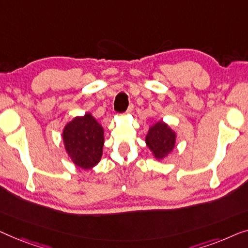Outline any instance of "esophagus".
<instances>
[{"instance_id": "esophagus-1", "label": "esophagus", "mask_w": 248, "mask_h": 248, "mask_svg": "<svg viewBox=\"0 0 248 248\" xmlns=\"http://www.w3.org/2000/svg\"><path fill=\"white\" fill-rule=\"evenodd\" d=\"M132 111H134V104H130V106H129L128 107V109H127V111H125V112H127V113H131L132 112Z\"/></svg>"}]
</instances>
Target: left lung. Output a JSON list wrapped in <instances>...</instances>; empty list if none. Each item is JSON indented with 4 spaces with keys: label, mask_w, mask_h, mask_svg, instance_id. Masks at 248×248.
Returning <instances> with one entry per match:
<instances>
[{
    "label": "left lung",
    "mask_w": 248,
    "mask_h": 248,
    "mask_svg": "<svg viewBox=\"0 0 248 248\" xmlns=\"http://www.w3.org/2000/svg\"><path fill=\"white\" fill-rule=\"evenodd\" d=\"M146 144L156 158H164L175 146V134L166 124H155L146 136Z\"/></svg>",
    "instance_id": "8db88e82"
}]
</instances>
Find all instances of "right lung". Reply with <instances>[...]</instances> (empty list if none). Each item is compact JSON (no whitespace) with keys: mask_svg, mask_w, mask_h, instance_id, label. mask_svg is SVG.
<instances>
[{"mask_svg":"<svg viewBox=\"0 0 248 248\" xmlns=\"http://www.w3.org/2000/svg\"><path fill=\"white\" fill-rule=\"evenodd\" d=\"M62 139L75 165L89 170L100 162L104 144L103 128L90 113L76 117L66 124Z\"/></svg>","mask_w":248,"mask_h":248,"instance_id":"right-lung-1","label":"right lung"}]
</instances>
